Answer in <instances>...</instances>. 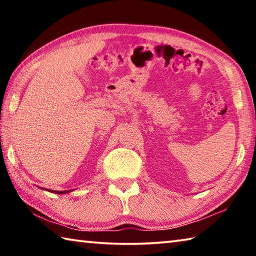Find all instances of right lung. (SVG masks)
I'll return each mask as SVG.
<instances>
[{
	"mask_svg": "<svg viewBox=\"0 0 256 256\" xmlns=\"http://www.w3.org/2000/svg\"><path fill=\"white\" fill-rule=\"evenodd\" d=\"M44 190H46V188H44ZM50 190V192L56 193V194H66V193L71 192V190Z\"/></svg>",
	"mask_w": 256,
	"mask_h": 256,
	"instance_id": "right-lung-1",
	"label": "right lung"
}]
</instances>
